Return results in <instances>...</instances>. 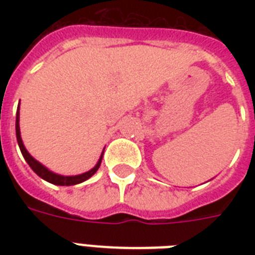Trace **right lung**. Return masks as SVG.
<instances>
[{
    "instance_id": "1",
    "label": "right lung",
    "mask_w": 255,
    "mask_h": 255,
    "mask_svg": "<svg viewBox=\"0 0 255 255\" xmlns=\"http://www.w3.org/2000/svg\"><path fill=\"white\" fill-rule=\"evenodd\" d=\"M15 135H17V141H18V145H19V149L22 152V156L25 157L26 163L29 164L30 168L35 172V173L39 176L41 178H43L45 181L47 182H51L54 185H61V186H70V185H77V184H81V182L86 181L88 178L91 177L92 174L96 173V170L99 169L100 167V163H102V157H103V152H102V155H100L99 160H98V163L92 169L87 170L85 173H81V174H75V176H63V174H58V173H54L51 172L50 169L41 164L38 160H35L33 156L30 155L27 149L25 148L23 145V141H22V137H21V129H19V104H18V108H17V116H15Z\"/></svg>"
}]
</instances>
